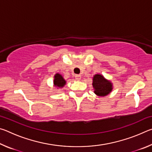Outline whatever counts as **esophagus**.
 Returning a JSON list of instances; mask_svg holds the SVG:
<instances>
[{
    "mask_svg": "<svg viewBox=\"0 0 152 152\" xmlns=\"http://www.w3.org/2000/svg\"><path fill=\"white\" fill-rule=\"evenodd\" d=\"M75 78H76V80H80V79H81V76L80 75H76L75 76Z\"/></svg>",
    "mask_w": 152,
    "mask_h": 152,
    "instance_id": "34e87169",
    "label": "esophagus"
}]
</instances>
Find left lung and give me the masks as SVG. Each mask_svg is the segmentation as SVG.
I'll return each instance as SVG.
<instances>
[{"instance_id": "1", "label": "left lung", "mask_w": 152, "mask_h": 152, "mask_svg": "<svg viewBox=\"0 0 152 152\" xmlns=\"http://www.w3.org/2000/svg\"><path fill=\"white\" fill-rule=\"evenodd\" d=\"M92 87L94 94L98 96H106L113 91V83L100 74H96L92 78Z\"/></svg>"}]
</instances>
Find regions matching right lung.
Returning a JSON list of instances; mask_svg holds the SVG:
<instances>
[{"label": "right lung", "mask_w": 152, "mask_h": 152, "mask_svg": "<svg viewBox=\"0 0 152 152\" xmlns=\"http://www.w3.org/2000/svg\"><path fill=\"white\" fill-rule=\"evenodd\" d=\"M66 81L64 78V77L60 74L56 73L54 75L53 79V86L58 87V88H63L66 85Z\"/></svg>", "instance_id": "add662e5"}]
</instances>
